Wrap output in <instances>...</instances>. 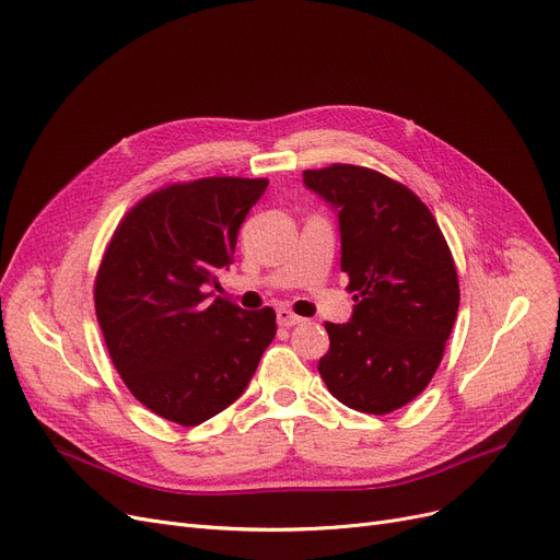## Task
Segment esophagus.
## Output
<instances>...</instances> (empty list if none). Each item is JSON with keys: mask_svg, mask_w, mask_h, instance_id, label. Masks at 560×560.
Wrapping results in <instances>:
<instances>
[{"mask_svg": "<svg viewBox=\"0 0 560 560\" xmlns=\"http://www.w3.org/2000/svg\"><path fill=\"white\" fill-rule=\"evenodd\" d=\"M276 317H278V324H280V326H284V328H289V326H296V324H301V322H303L299 315H294V312H292V310H287V307H280Z\"/></svg>", "mask_w": 560, "mask_h": 560, "instance_id": "obj_1", "label": "esophagus"}]
</instances>
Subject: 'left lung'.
Here are the masks:
<instances>
[{"label": "left lung", "mask_w": 560, "mask_h": 560, "mask_svg": "<svg viewBox=\"0 0 560 560\" xmlns=\"http://www.w3.org/2000/svg\"><path fill=\"white\" fill-rule=\"evenodd\" d=\"M303 184L338 211L355 303L351 322L324 324L330 349L319 374L349 409L390 413L428 388L451 338L453 253L418 195L382 172L335 163L305 170Z\"/></svg>", "instance_id": "obj_1"}]
</instances>
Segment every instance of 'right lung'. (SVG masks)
<instances>
[{"label": "right lung", "instance_id": "obj_1", "mask_svg": "<svg viewBox=\"0 0 560 560\" xmlns=\"http://www.w3.org/2000/svg\"><path fill=\"white\" fill-rule=\"evenodd\" d=\"M266 178L209 176L147 195L109 238L94 282L112 363L142 405L195 428L236 401L276 338V312L211 299Z\"/></svg>", "mask_w": 560, "mask_h": 560}]
</instances>
